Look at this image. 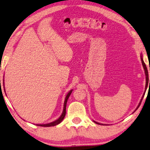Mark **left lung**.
Returning a JSON list of instances; mask_svg holds the SVG:
<instances>
[{
    "label": "left lung",
    "mask_w": 150,
    "mask_h": 150,
    "mask_svg": "<svg viewBox=\"0 0 150 150\" xmlns=\"http://www.w3.org/2000/svg\"><path fill=\"white\" fill-rule=\"evenodd\" d=\"M141 59H142V62L143 66H144V70H145V76H146V77H145V78H146V81L148 82V80H149V77H148V71H147V67H146V66H145V63H144V59H143V56H142V54H141ZM149 82H150V80H149ZM142 100H141V101L139 102V105H138V106H137V108H136V110H137V109H138V108L139 107L140 104H141V103H142ZM93 122H94L95 123L97 124V125H104L103 124H101V123L97 122H95V121H93Z\"/></svg>",
    "instance_id": "8db88e82"
}]
</instances>
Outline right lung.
I'll list each match as a JSON object with an SVG mask.
<instances>
[{
  "mask_svg": "<svg viewBox=\"0 0 150 150\" xmlns=\"http://www.w3.org/2000/svg\"><path fill=\"white\" fill-rule=\"evenodd\" d=\"M71 92H72V89L71 91H70L68 92V94H67L66 98H65V101H64V110H63V112L62 115H61L60 117L59 118L57 119V120H56L55 121H53V122H50V123H47V124H37V126H40V127H53V126H55V125H59V124L62 122V121L64 120L65 116H66V104H67V101H68V99L69 98V97H70V95H71Z\"/></svg>",
  "mask_w": 150,
  "mask_h": 150,
  "instance_id": "1",
  "label": "right lung"
}]
</instances>
